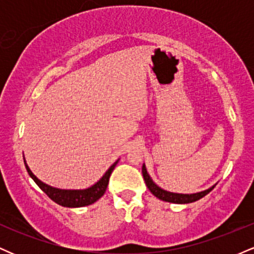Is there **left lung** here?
I'll return each mask as SVG.
<instances>
[{"mask_svg":"<svg viewBox=\"0 0 254 254\" xmlns=\"http://www.w3.org/2000/svg\"><path fill=\"white\" fill-rule=\"evenodd\" d=\"M142 174H143L144 178V182L147 188L149 189V191L154 196L159 198V199L165 200V202H170V203H176V204H188V203H192V202H196V200L200 199L203 198L205 194H208L215 186L212 188L208 189V190L202 191V192H198V193H192V194H182V193H173V192H168L162 190L161 188L156 185L155 183L151 180V178L148 174L147 170H145V166H142Z\"/></svg>","mask_w":254,"mask_h":254,"instance_id":"obj_1","label":"left lung"}]
</instances>
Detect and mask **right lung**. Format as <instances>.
<instances>
[{"label":"right lung","mask_w":254,"mask_h":254,"mask_svg":"<svg viewBox=\"0 0 254 254\" xmlns=\"http://www.w3.org/2000/svg\"><path fill=\"white\" fill-rule=\"evenodd\" d=\"M117 164H118V160L111 166L109 170H107L106 173L104 174L103 178H101L97 184H94L92 188L86 189V190H60V189L51 188V186L46 185V184L40 182V180L38 179L33 173H32L25 161L26 170H27L30 177L34 180V182H36L37 185L39 186V188L42 189L46 194H48L49 198H51L55 203L60 204V205L62 206H66V208H80V206L89 205V204L97 202L101 196H104L105 191H106L107 189V185H109L111 174H112V172L115 170L116 165Z\"/></svg>","instance_id":"add662e5"}]
</instances>
